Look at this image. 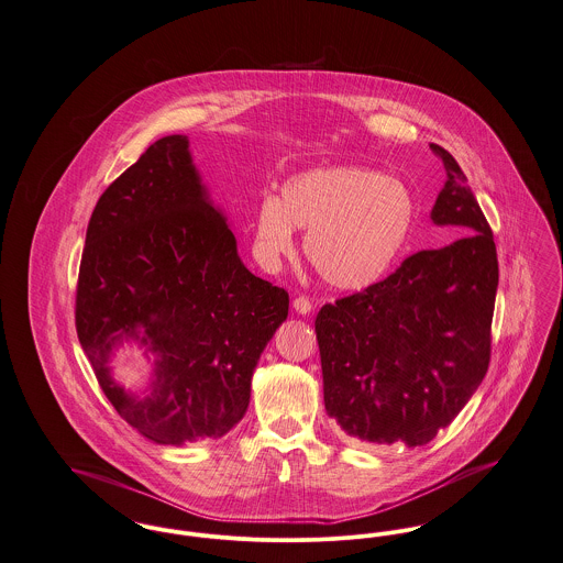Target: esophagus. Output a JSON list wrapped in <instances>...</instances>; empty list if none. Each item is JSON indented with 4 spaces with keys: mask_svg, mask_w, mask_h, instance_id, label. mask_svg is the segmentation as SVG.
<instances>
[{
    "mask_svg": "<svg viewBox=\"0 0 563 563\" xmlns=\"http://www.w3.org/2000/svg\"><path fill=\"white\" fill-rule=\"evenodd\" d=\"M294 311L298 312V314H309V312L312 311L311 300L305 298V296L296 298V300H294Z\"/></svg>",
    "mask_w": 563,
    "mask_h": 563,
    "instance_id": "esophagus-1",
    "label": "esophagus"
}]
</instances>
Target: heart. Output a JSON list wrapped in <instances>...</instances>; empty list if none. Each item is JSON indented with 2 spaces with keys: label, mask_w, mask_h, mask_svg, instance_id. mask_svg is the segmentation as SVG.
Listing matches in <instances>:
<instances>
[{
  "label": "heart",
  "mask_w": 563,
  "mask_h": 563,
  "mask_svg": "<svg viewBox=\"0 0 563 563\" xmlns=\"http://www.w3.org/2000/svg\"><path fill=\"white\" fill-rule=\"evenodd\" d=\"M417 205L401 181L361 166L300 173L258 205L254 238L269 261L294 252V229L309 231L307 258L334 289H363L379 280L404 251Z\"/></svg>",
  "instance_id": "b5f03b06"
}]
</instances>
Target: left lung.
<instances>
[{
    "label": "left lung",
    "mask_w": 563,
    "mask_h": 563,
    "mask_svg": "<svg viewBox=\"0 0 563 563\" xmlns=\"http://www.w3.org/2000/svg\"><path fill=\"white\" fill-rule=\"evenodd\" d=\"M430 213L464 235L408 256L388 278L321 307L323 404L347 437L428 444L468 404L490 363L499 287L493 231L453 155Z\"/></svg>",
    "instance_id": "left-lung-1"
}]
</instances>
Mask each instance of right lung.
Listing matches in <instances>:
<instances>
[{
    "instance_id": "obj_1",
    "label": "right lung",
    "mask_w": 563,
    "mask_h": 563,
    "mask_svg": "<svg viewBox=\"0 0 563 563\" xmlns=\"http://www.w3.org/2000/svg\"><path fill=\"white\" fill-rule=\"evenodd\" d=\"M287 312V291L240 258L188 135L153 142L101 194L86 231L75 325L106 397L142 437L181 446L231 432ZM125 342L154 363L137 394L109 365Z\"/></svg>"
}]
</instances>
